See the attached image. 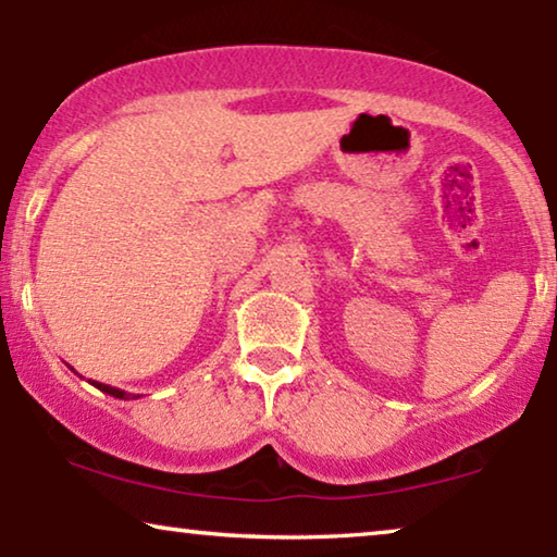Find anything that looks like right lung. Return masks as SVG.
<instances>
[{"label":"right lung","mask_w":557,"mask_h":557,"mask_svg":"<svg viewBox=\"0 0 557 557\" xmlns=\"http://www.w3.org/2000/svg\"><path fill=\"white\" fill-rule=\"evenodd\" d=\"M91 382V380H88ZM96 389H101V392H107V395H111V397H119V399H137V397H132V395H127V392L124 389H116V387H109V384H101V382H91Z\"/></svg>","instance_id":"right-lung-1"}]
</instances>
